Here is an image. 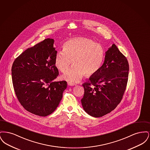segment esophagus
Masks as SVG:
<instances>
[{
	"label": "esophagus",
	"instance_id": "obj_1",
	"mask_svg": "<svg viewBox=\"0 0 150 150\" xmlns=\"http://www.w3.org/2000/svg\"><path fill=\"white\" fill-rule=\"evenodd\" d=\"M67 84L70 86H76L75 84H74V83H72V82H70V81H68V82H67Z\"/></svg>",
	"mask_w": 150,
	"mask_h": 150
}]
</instances>
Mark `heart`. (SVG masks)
Returning <instances> with one entry per match:
<instances>
[{"label":"heart","instance_id":"heart-1","mask_svg":"<svg viewBox=\"0 0 150 150\" xmlns=\"http://www.w3.org/2000/svg\"><path fill=\"white\" fill-rule=\"evenodd\" d=\"M63 50L57 52L54 64L64 73L62 79L71 82L79 81L85 75L86 77L94 75L100 70L105 56V50L100 43L86 38L69 39L63 45Z\"/></svg>","mask_w":150,"mask_h":150}]
</instances>
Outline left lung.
<instances>
[{
  "mask_svg": "<svg viewBox=\"0 0 150 150\" xmlns=\"http://www.w3.org/2000/svg\"><path fill=\"white\" fill-rule=\"evenodd\" d=\"M128 75V61L113 44L106 52L100 70L83 84L84 94L81 102L86 112L99 117L114 110L122 98Z\"/></svg>",
  "mask_w": 150,
  "mask_h": 150,
  "instance_id": "left-lung-1",
  "label": "left lung"
}]
</instances>
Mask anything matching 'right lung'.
Instances as JSON below:
<instances>
[{"instance_id":"right-lung-1","label":"right lung","mask_w":150,"mask_h":150,"mask_svg":"<svg viewBox=\"0 0 150 150\" xmlns=\"http://www.w3.org/2000/svg\"><path fill=\"white\" fill-rule=\"evenodd\" d=\"M53 44L54 40L48 38L29 48L15 59L11 70L19 102L26 110L40 116L54 111L67 88L66 81H53L59 75Z\"/></svg>"}]
</instances>
